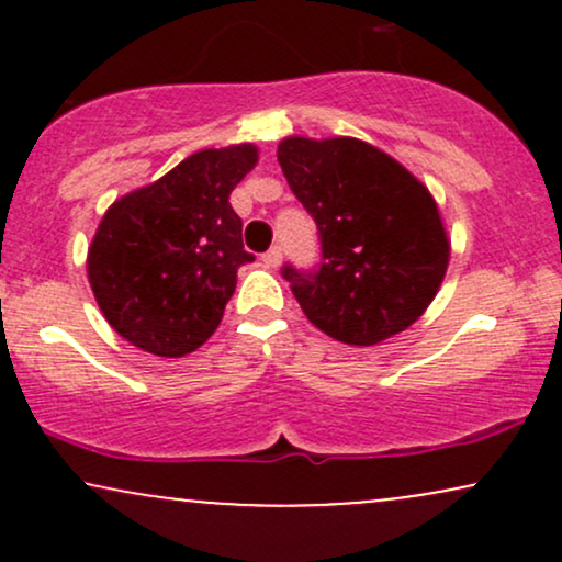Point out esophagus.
I'll list each match as a JSON object with an SVG mask.
<instances>
[{
	"label": "esophagus",
	"instance_id": "obj_1",
	"mask_svg": "<svg viewBox=\"0 0 562 562\" xmlns=\"http://www.w3.org/2000/svg\"><path fill=\"white\" fill-rule=\"evenodd\" d=\"M280 261H282V248L280 245H272V248L263 254V263H267V267H277Z\"/></svg>",
	"mask_w": 562,
	"mask_h": 562
}]
</instances>
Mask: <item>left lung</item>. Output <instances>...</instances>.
<instances>
[{
  "mask_svg": "<svg viewBox=\"0 0 562 562\" xmlns=\"http://www.w3.org/2000/svg\"><path fill=\"white\" fill-rule=\"evenodd\" d=\"M277 160L317 224V267H282L308 322L348 346L406 330L436 299L449 263L428 187L351 137H288Z\"/></svg>",
  "mask_w": 562,
  "mask_h": 562,
  "instance_id": "1",
  "label": "left lung"
}]
</instances>
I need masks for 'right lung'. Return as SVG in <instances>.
Wrapping results in <instances>:
<instances>
[{
    "label": "right lung",
    "mask_w": 562,
    "mask_h": 562,
    "mask_svg": "<svg viewBox=\"0 0 562 562\" xmlns=\"http://www.w3.org/2000/svg\"><path fill=\"white\" fill-rule=\"evenodd\" d=\"M254 145L200 150L115 200L89 248V285L111 327L156 357H184L214 335L254 261L229 205L256 166Z\"/></svg>",
    "instance_id": "obj_1"
}]
</instances>
